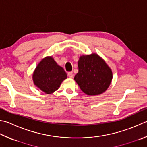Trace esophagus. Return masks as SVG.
I'll return each mask as SVG.
<instances>
[{
  "mask_svg": "<svg viewBox=\"0 0 147 147\" xmlns=\"http://www.w3.org/2000/svg\"><path fill=\"white\" fill-rule=\"evenodd\" d=\"M68 76H69V78H73V72H69V73H68Z\"/></svg>",
  "mask_w": 147,
  "mask_h": 147,
  "instance_id": "esophagus-1",
  "label": "esophagus"
}]
</instances>
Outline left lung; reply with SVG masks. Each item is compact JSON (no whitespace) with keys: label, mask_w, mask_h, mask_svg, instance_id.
<instances>
[{"label":"left lung","mask_w":147,"mask_h":147,"mask_svg":"<svg viewBox=\"0 0 147 147\" xmlns=\"http://www.w3.org/2000/svg\"><path fill=\"white\" fill-rule=\"evenodd\" d=\"M78 65V73L74 79L84 93L89 96L99 95L108 89L113 73L99 55L92 53L81 56Z\"/></svg>","instance_id":"obj_1"}]
</instances>
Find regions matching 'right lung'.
Returning a JSON list of instances; mask_svg holds the SVG:
<instances>
[{"instance_id":"obj_1","label":"right lung","mask_w":147,"mask_h":147,"mask_svg":"<svg viewBox=\"0 0 147 147\" xmlns=\"http://www.w3.org/2000/svg\"><path fill=\"white\" fill-rule=\"evenodd\" d=\"M63 69L58 65L52 57H47L37 65L33 74L34 84L46 94H51L58 89L67 78Z\"/></svg>"}]
</instances>
